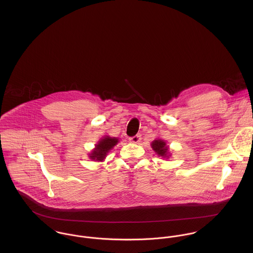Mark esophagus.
I'll return each instance as SVG.
<instances>
[{"mask_svg":"<svg viewBox=\"0 0 253 253\" xmlns=\"http://www.w3.org/2000/svg\"><path fill=\"white\" fill-rule=\"evenodd\" d=\"M128 140H129V142H131V143L137 144V143H139L140 140H141V135H135V136H133V137H129Z\"/></svg>","mask_w":253,"mask_h":253,"instance_id":"1","label":"esophagus"}]
</instances>
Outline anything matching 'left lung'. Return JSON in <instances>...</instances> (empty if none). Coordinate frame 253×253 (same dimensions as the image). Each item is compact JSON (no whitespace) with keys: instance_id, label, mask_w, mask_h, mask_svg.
I'll return each mask as SVG.
<instances>
[{"instance_id":"1","label":"left lung","mask_w":253,"mask_h":253,"mask_svg":"<svg viewBox=\"0 0 253 253\" xmlns=\"http://www.w3.org/2000/svg\"><path fill=\"white\" fill-rule=\"evenodd\" d=\"M151 147L159 157L165 160L169 159V157L171 156V153L169 151V146H168L167 142L162 138H156L154 141H152Z\"/></svg>"}]
</instances>
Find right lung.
Here are the masks:
<instances>
[{
    "mask_svg": "<svg viewBox=\"0 0 253 253\" xmlns=\"http://www.w3.org/2000/svg\"><path fill=\"white\" fill-rule=\"evenodd\" d=\"M119 143L118 137H111L109 135H105L102 137L93 150L88 154V158L94 162H103L106 159V156L116 145Z\"/></svg>",
    "mask_w": 253,
    "mask_h": 253,
    "instance_id": "add662e5",
    "label": "right lung"
}]
</instances>
